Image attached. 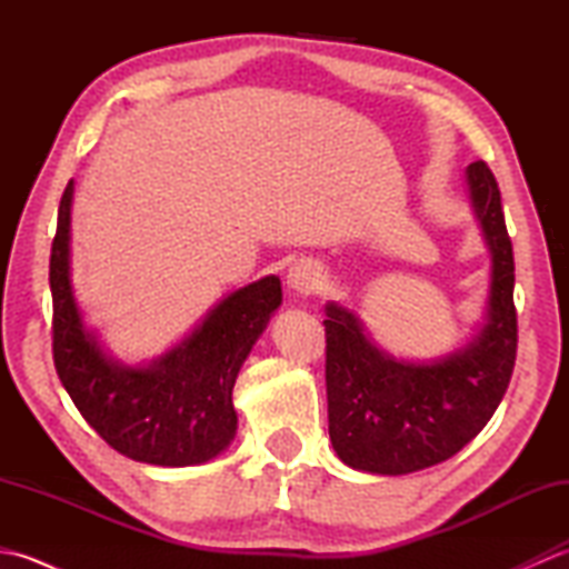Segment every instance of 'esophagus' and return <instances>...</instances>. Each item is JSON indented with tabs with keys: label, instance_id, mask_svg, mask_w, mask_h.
<instances>
[{
	"label": "esophagus",
	"instance_id": "34e87169",
	"mask_svg": "<svg viewBox=\"0 0 569 569\" xmlns=\"http://www.w3.org/2000/svg\"><path fill=\"white\" fill-rule=\"evenodd\" d=\"M318 286H320V269L316 263L300 261L291 271H288V288H293V291L300 296L316 293Z\"/></svg>",
	"mask_w": 569,
	"mask_h": 569
}]
</instances>
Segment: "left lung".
<instances>
[{"label":"left lung","instance_id":"1","mask_svg":"<svg viewBox=\"0 0 569 569\" xmlns=\"http://www.w3.org/2000/svg\"><path fill=\"white\" fill-rule=\"evenodd\" d=\"M467 183L493 257L489 322L465 352L438 365H406L379 352L359 320L328 306L325 386L330 440L345 465L371 475H408L457 455L477 438L509 389L518 318L513 247L491 168L475 161Z\"/></svg>","mask_w":569,"mask_h":569}]
</instances>
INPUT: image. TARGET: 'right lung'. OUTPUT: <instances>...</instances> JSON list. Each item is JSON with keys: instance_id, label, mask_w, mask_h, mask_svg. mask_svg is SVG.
I'll return each mask as SVG.
<instances>
[{"instance_id": "add662e5", "label": "right lung", "mask_w": 569, "mask_h": 569, "mask_svg": "<svg viewBox=\"0 0 569 569\" xmlns=\"http://www.w3.org/2000/svg\"><path fill=\"white\" fill-rule=\"evenodd\" d=\"M72 180L58 204L51 244L53 365L80 416L119 455L159 467L208 462L234 438L239 367L281 303L266 276L224 298L208 320L147 369L112 365L82 328L68 273Z\"/></svg>"}]
</instances>
